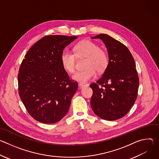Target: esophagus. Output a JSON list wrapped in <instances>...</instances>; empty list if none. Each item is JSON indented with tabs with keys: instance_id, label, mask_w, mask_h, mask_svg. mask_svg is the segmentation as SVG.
I'll list each match as a JSON object with an SVG mask.
<instances>
[{
	"instance_id": "34e87169",
	"label": "esophagus",
	"mask_w": 159,
	"mask_h": 159,
	"mask_svg": "<svg viewBox=\"0 0 159 159\" xmlns=\"http://www.w3.org/2000/svg\"><path fill=\"white\" fill-rule=\"evenodd\" d=\"M88 85H89L88 84H82V83L79 84V87L80 89H82V88H83L84 87H87Z\"/></svg>"
}]
</instances>
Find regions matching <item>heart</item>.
Listing matches in <instances>:
<instances>
[{
	"mask_svg": "<svg viewBox=\"0 0 159 159\" xmlns=\"http://www.w3.org/2000/svg\"><path fill=\"white\" fill-rule=\"evenodd\" d=\"M74 52V54L64 51L60 57L62 66L68 73L74 72L76 57L79 58H86L85 69L74 74L72 76L74 80L84 84L96 75V71L102 73L106 70L109 61L108 55L95 43L89 40L81 41L75 45Z\"/></svg>",
	"mask_w": 159,
	"mask_h": 159,
	"instance_id": "heart-1",
	"label": "heart"
}]
</instances>
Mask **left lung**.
Returning a JSON list of instances; mask_svg holds the SVG:
<instances>
[{
	"label": "left lung",
	"instance_id": "obj_1",
	"mask_svg": "<svg viewBox=\"0 0 159 159\" xmlns=\"http://www.w3.org/2000/svg\"><path fill=\"white\" fill-rule=\"evenodd\" d=\"M100 39L107 50L109 61L102 76L90 87L93 90L92 109L99 118L113 121L125 116L137 98L139 79L129 50L123 43L106 34Z\"/></svg>",
	"mask_w": 159,
	"mask_h": 159
}]
</instances>
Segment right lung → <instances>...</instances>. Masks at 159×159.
<instances>
[{"mask_svg": "<svg viewBox=\"0 0 159 159\" xmlns=\"http://www.w3.org/2000/svg\"><path fill=\"white\" fill-rule=\"evenodd\" d=\"M77 36H46L29 50L20 66V98L36 121L53 124L69 111L78 84L72 82L60 61L64 48Z\"/></svg>", "mask_w": 159, "mask_h": 159, "instance_id": "1", "label": "right lung"}]
</instances>
